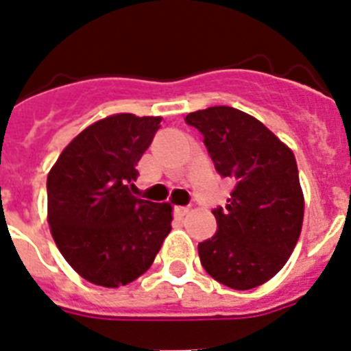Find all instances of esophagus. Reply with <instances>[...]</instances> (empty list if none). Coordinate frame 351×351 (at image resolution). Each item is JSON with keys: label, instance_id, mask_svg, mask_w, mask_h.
I'll use <instances>...</instances> for the list:
<instances>
[{"label": "esophagus", "instance_id": "1", "mask_svg": "<svg viewBox=\"0 0 351 351\" xmlns=\"http://www.w3.org/2000/svg\"><path fill=\"white\" fill-rule=\"evenodd\" d=\"M173 213H176V216H179V218H182V216H186V214L190 213V207L178 206V207H176V209H173Z\"/></svg>", "mask_w": 351, "mask_h": 351}]
</instances>
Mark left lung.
I'll use <instances>...</instances> for the list:
<instances>
[{
  "label": "left lung",
  "instance_id": "left-lung-1",
  "mask_svg": "<svg viewBox=\"0 0 351 351\" xmlns=\"http://www.w3.org/2000/svg\"><path fill=\"white\" fill-rule=\"evenodd\" d=\"M204 135L216 172L235 181L225 207L214 209L218 230L198 243L210 278L250 290L283 269L299 241L304 195L291 149L250 114L209 107L186 116Z\"/></svg>",
  "mask_w": 351,
  "mask_h": 351
}]
</instances>
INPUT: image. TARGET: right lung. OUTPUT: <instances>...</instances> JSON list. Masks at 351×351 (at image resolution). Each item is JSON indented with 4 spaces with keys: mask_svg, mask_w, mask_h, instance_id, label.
<instances>
[{
    "mask_svg": "<svg viewBox=\"0 0 351 351\" xmlns=\"http://www.w3.org/2000/svg\"><path fill=\"white\" fill-rule=\"evenodd\" d=\"M161 117L116 114L77 135L49 172L47 219L61 255L93 285L144 274L172 230V207L137 197V163Z\"/></svg>",
    "mask_w": 351,
    "mask_h": 351,
    "instance_id": "1",
    "label": "right lung"
}]
</instances>
